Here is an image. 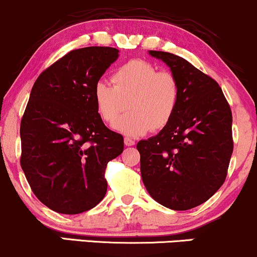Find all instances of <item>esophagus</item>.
I'll use <instances>...</instances> for the list:
<instances>
[{"label": "esophagus", "instance_id": "obj_1", "mask_svg": "<svg viewBox=\"0 0 257 257\" xmlns=\"http://www.w3.org/2000/svg\"><path fill=\"white\" fill-rule=\"evenodd\" d=\"M124 144H125V146H134L135 145V141L133 140L132 138H124Z\"/></svg>", "mask_w": 257, "mask_h": 257}]
</instances>
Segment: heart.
<instances>
[{
    "label": "heart",
    "instance_id": "obj_1",
    "mask_svg": "<svg viewBox=\"0 0 257 257\" xmlns=\"http://www.w3.org/2000/svg\"><path fill=\"white\" fill-rule=\"evenodd\" d=\"M111 82H98L93 96L100 118L106 123L118 118L126 102L129 112L114 123L116 131L138 137L166 128L175 116L181 87L173 72L158 71L150 61L133 59L112 73Z\"/></svg>",
    "mask_w": 257,
    "mask_h": 257
}]
</instances>
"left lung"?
Here are the masks:
<instances>
[{"instance_id":"1","label":"left lung","mask_w":257,"mask_h":257,"mask_svg":"<svg viewBox=\"0 0 257 257\" xmlns=\"http://www.w3.org/2000/svg\"><path fill=\"white\" fill-rule=\"evenodd\" d=\"M150 54L178 77L181 98L169 124L138 143L141 178L159 204L188 210L206 202L225 182L233 152L232 111L210 76L172 53Z\"/></svg>"}]
</instances>
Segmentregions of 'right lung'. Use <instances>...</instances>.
Segmentation results:
<instances>
[{"label": "right lung", "instance_id": "add662e5", "mask_svg": "<svg viewBox=\"0 0 257 257\" xmlns=\"http://www.w3.org/2000/svg\"><path fill=\"white\" fill-rule=\"evenodd\" d=\"M117 58L112 47L75 49L32 87L20 123V166L35 196L57 213L79 214L99 204L107 163L123 152V137L104 124L93 96Z\"/></svg>", "mask_w": 257, "mask_h": 257}]
</instances>
